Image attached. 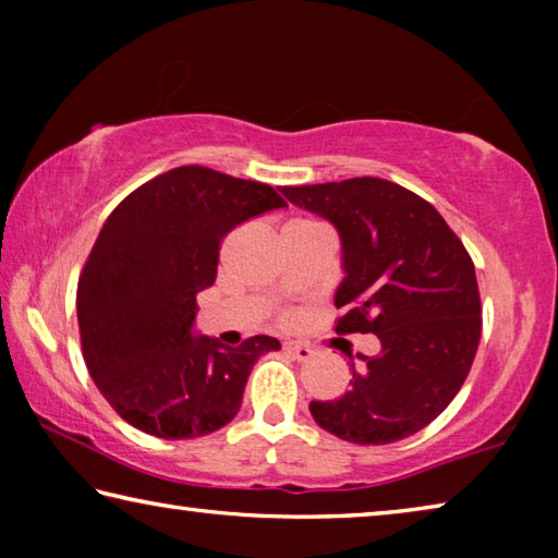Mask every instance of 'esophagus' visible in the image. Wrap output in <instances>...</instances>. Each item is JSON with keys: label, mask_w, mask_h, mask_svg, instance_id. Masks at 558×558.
I'll return each instance as SVG.
<instances>
[{"label": "esophagus", "mask_w": 558, "mask_h": 558, "mask_svg": "<svg viewBox=\"0 0 558 558\" xmlns=\"http://www.w3.org/2000/svg\"><path fill=\"white\" fill-rule=\"evenodd\" d=\"M282 349H286L292 359H298V362H307V359L313 356V347L305 342H286L282 344Z\"/></svg>", "instance_id": "esophagus-1"}]
</instances>
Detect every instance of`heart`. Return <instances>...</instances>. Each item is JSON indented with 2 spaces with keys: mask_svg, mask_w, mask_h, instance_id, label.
<instances>
[{
  "mask_svg": "<svg viewBox=\"0 0 558 558\" xmlns=\"http://www.w3.org/2000/svg\"><path fill=\"white\" fill-rule=\"evenodd\" d=\"M292 223H302V221H292Z\"/></svg>",
  "mask_w": 558,
  "mask_h": 558,
  "instance_id": "heart-1",
  "label": "heart"
}]
</instances>
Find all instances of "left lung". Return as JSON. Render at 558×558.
<instances>
[{
	"label": "left lung",
	"instance_id": "obj_1",
	"mask_svg": "<svg viewBox=\"0 0 558 558\" xmlns=\"http://www.w3.org/2000/svg\"><path fill=\"white\" fill-rule=\"evenodd\" d=\"M282 194L327 219L342 241L337 332H372L381 342L379 354H359L349 391L313 401L310 413L319 428L359 446L413 436L456 399L480 344L483 307L465 245L436 206L379 177Z\"/></svg>",
	"mask_w": 558,
	"mask_h": 558
}]
</instances>
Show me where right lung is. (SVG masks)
Returning <instances> with one entry per match:
<instances>
[{
	"label": "right lung",
	"instance_id": "add662e5",
	"mask_svg": "<svg viewBox=\"0 0 558 558\" xmlns=\"http://www.w3.org/2000/svg\"><path fill=\"white\" fill-rule=\"evenodd\" d=\"M282 206L268 184L186 165L135 189L102 223L75 310L93 381L130 426L184 440L239 413L253 364L280 342L223 347L199 335L196 295L214 286L223 235Z\"/></svg>",
	"mask_w": 558,
	"mask_h": 558
}]
</instances>
